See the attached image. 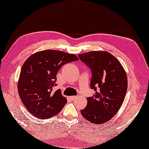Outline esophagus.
I'll use <instances>...</instances> for the list:
<instances>
[{"label": "esophagus", "mask_w": 149, "mask_h": 149, "mask_svg": "<svg viewBox=\"0 0 149 149\" xmlns=\"http://www.w3.org/2000/svg\"><path fill=\"white\" fill-rule=\"evenodd\" d=\"M68 97L71 100H73L76 99L77 97V96H76V95H71V96H69Z\"/></svg>", "instance_id": "esophagus-1"}]
</instances>
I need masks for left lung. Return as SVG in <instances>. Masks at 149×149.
<instances>
[{"mask_svg":"<svg viewBox=\"0 0 149 149\" xmlns=\"http://www.w3.org/2000/svg\"><path fill=\"white\" fill-rule=\"evenodd\" d=\"M79 58L91 68L90 87L95 91L87 97V104L81 113L93 124L109 121L119 111L127 89L126 72L119 60L106 51L79 54Z\"/></svg>","mask_w":149,"mask_h":149,"instance_id":"8db88e82","label":"left lung"}]
</instances>
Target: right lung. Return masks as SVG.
<instances>
[{"instance_id":"right-lung-1","label":"right lung","mask_w":149,"mask_h":149,"mask_svg":"<svg viewBox=\"0 0 149 149\" xmlns=\"http://www.w3.org/2000/svg\"><path fill=\"white\" fill-rule=\"evenodd\" d=\"M79 60L74 54L47 49L36 52L24 63L17 83L20 99L34 117L46 119L58 115L67 102L60 89L53 92L63 65Z\"/></svg>"}]
</instances>
